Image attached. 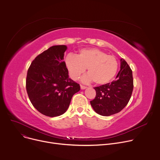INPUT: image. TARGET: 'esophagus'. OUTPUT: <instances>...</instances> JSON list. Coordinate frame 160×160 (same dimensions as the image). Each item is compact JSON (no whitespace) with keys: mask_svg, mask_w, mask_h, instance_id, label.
<instances>
[{"mask_svg":"<svg viewBox=\"0 0 160 160\" xmlns=\"http://www.w3.org/2000/svg\"><path fill=\"white\" fill-rule=\"evenodd\" d=\"M80 88H81V89H82V90H83V89H85L86 88H87V87H85V86H83V85H80Z\"/></svg>","mask_w":160,"mask_h":160,"instance_id":"1","label":"esophagus"}]
</instances>
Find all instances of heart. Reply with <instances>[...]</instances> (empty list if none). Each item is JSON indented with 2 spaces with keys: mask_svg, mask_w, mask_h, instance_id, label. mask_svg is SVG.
I'll return each mask as SVG.
<instances>
[{
  "mask_svg": "<svg viewBox=\"0 0 160 160\" xmlns=\"http://www.w3.org/2000/svg\"><path fill=\"white\" fill-rule=\"evenodd\" d=\"M65 63L72 79H78L87 68L88 75L83 78V81L90 82L93 80L98 85L109 83L118 69V62L115 57L97 48L82 49L76 57L68 55Z\"/></svg>",
  "mask_w": 160,
  "mask_h": 160,
  "instance_id": "b5f03b06",
  "label": "heart"
}]
</instances>
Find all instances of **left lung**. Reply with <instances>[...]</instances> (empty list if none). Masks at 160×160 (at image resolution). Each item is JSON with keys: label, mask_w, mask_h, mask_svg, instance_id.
I'll return each instance as SVG.
<instances>
[{"label": "left lung", "mask_w": 160, "mask_h": 160, "mask_svg": "<svg viewBox=\"0 0 160 160\" xmlns=\"http://www.w3.org/2000/svg\"><path fill=\"white\" fill-rule=\"evenodd\" d=\"M115 80L96 87V98L90 101L94 110L103 116H110L121 112L128 103L133 89L132 71L124 59Z\"/></svg>", "instance_id": "obj_1"}]
</instances>
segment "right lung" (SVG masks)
<instances>
[{"mask_svg":"<svg viewBox=\"0 0 160 160\" xmlns=\"http://www.w3.org/2000/svg\"><path fill=\"white\" fill-rule=\"evenodd\" d=\"M66 45H55L38 55L27 71L26 89L31 103L50 118L64 113L80 85L69 78L63 61Z\"/></svg>","mask_w":160,"mask_h":160,"instance_id":"right-lung-1","label":"right lung"}]
</instances>
